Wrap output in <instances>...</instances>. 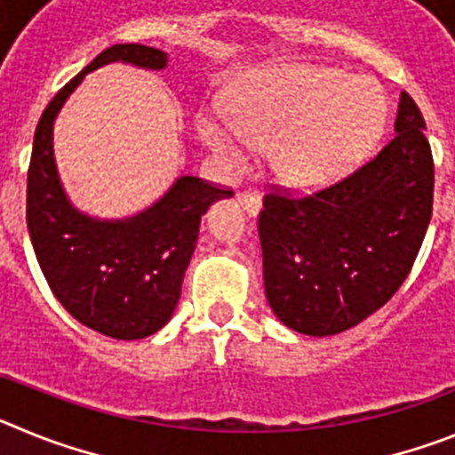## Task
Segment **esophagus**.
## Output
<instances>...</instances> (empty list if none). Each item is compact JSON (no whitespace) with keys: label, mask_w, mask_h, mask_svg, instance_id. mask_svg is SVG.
<instances>
[{"label":"esophagus","mask_w":455,"mask_h":455,"mask_svg":"<svg viewBox=\"0 0 455 455\" xmlns=\"http://www.w3.org/2000/svg\"><path fill=\"white\" fill-rule=\"evenodd\" d=\"M236 198H239L241 207L246 209V212L251 216H255L257 212H259V207H262V200H259L257 191H252V188H246V191H241L239 196H236Z\"/></svg>","instance_id":"1"}]
</instances>
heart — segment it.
<instances>
[{
    "label": "heart",
    "mask_w": 455,
    "mask_h": 455,
    "mask_svg": "<svg viewBox=\"0 0 455 455\" xmlns=\"http://www.w3.org/2000/svg\"><path fill=\"white\" fill-rule=\"evenodd\" d=\"M235 130L200 120V134L232 159L243 143L273 146V168L291 187L315 188L347 175L376 146L385 100L367 79L331 68H287L252 77L232 100Z\"/></svg>",
    "instance_id": "1"
}]
</instances>
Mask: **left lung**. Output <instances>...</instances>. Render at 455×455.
<instances>
[{"mask_svg": "<svg viewBox=\"0 0 455 455\" xmlns=\"http://www.w3.org/2000/svg\"><path fill=\"white\" fill-rule=\"evenodd\" d=\"M396 134L339 182L309 196L273 187L257 219L275 316L312 337L344 332L383 307L415 264L433 214L431 143L408 92Z\"/></svg>", "mask_w": 455, "mask_h": 455, "instance_id": "obj_1", "label": "left lung"}]
</instances>
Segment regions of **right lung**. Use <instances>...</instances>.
<instances>
[{
  "label": "right lung",
  "instance_id": "1",
  "mask_svg": "<svg viewBox=\"0 0 455 455\" xmlns=\"http://www.w3.org/2000/svg\"><path fill=\"white\" fill-rule=\"evenodd\" d=\"M111 61L162 70L168 56L136 43L107 47L52 98L36 127L27 172V228L52 293L79 323L114 339H143L175 312L200 219L232 191L184 175L132 219L98 220L72 207L56 172L52 127L84 75Z\"/></svg>",
  "mask_w": 455,
  "mask_h": 455
}]
</instances>
